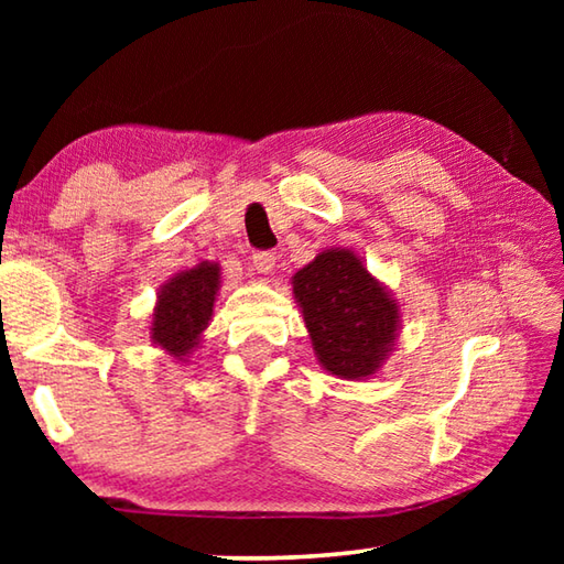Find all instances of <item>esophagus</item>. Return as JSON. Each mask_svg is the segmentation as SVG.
<instances>
[{
  "mask_svg": "<svg viewBox=\"0 0 564 564\" xmlns=\"http://www.w3.org/2000/svg\"><path fill=\"white\" fill-rule=\"evenodd\" d=\"M251 263H253V271H259V273L265 275V273H271L275 269V256L269 253V251H256L251 256Z\"/></svg>",
  "mask_w": 564,
  "mask_h": 564,
  "instance_id": "esophagus-1",
  "label": "esophagus"
}]
</instances>
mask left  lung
Returning <instances> with one entry per match:
<instances>
[{
	"mask_svg": "<svg viewBox=\"0 0 564 564\" xmlns=\"http://www.w3.org/2000/svg\"><path fill=\"white\" fill-rule=\"evenodd\" d=\"M313 352L330 376H376L395 348L400 305L350 248H326L293 275Z\"/></svg>",
	"mask_w": 564,
	"mask_h": 564,
	"instance_id": "obj_1",
	"label": "left lung"
}]
</instances>
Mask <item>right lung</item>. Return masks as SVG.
Listing matches in <instances>:
<instances>
[{
    "mask_svg": "<svg viewBox=\"0 0 564 564\" xmlns=\"http://www.w3.org/2000/svg\"><path fill=\"white\" fill-rule=\"evenodd\" d=\"M218 289H221V265L212 261H202L194 269L171 275L159 289L151 313V343L181 362L191 358L214 316Z\"/></svg>",
    "mask_w": 564,
    "mask_h": 564,
    "instance_id": "right-lung-1",
    "label": "right lung"
}]
</instances>
